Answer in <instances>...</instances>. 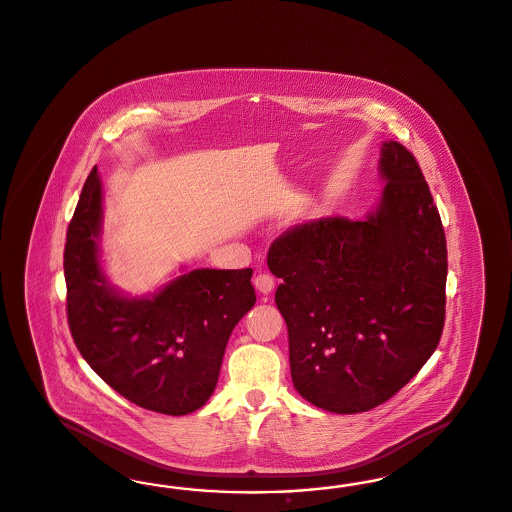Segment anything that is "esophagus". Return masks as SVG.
Here are the masks:
<instances>
[{
    "label": "esophagus",
    "mask_w": 512,
    "mask_h": 512,
    "mask_svg": "<svg viewBox=\"0 0 512 512\" xmlns=\"http://www.w3.org/2000/svg\"><path fill=\"white\" fill-rule=\"evenodd\" d=\"M253 285H255V289L259 291V293H263V295H268L272 289H274V278L270 276V274H257L255 276V280H253Z\"/></svg>",
    "instance_id": "1"
}]
</instances>
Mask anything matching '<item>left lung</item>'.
Here are the masks:
<instances>
[{
	"instance_id": "obj_1",
	"label": "left lung",
	"mask_w": 512,
	"mask_h": 512,
	"mask_svg": "<svg viewBox=\"0 0 512 512\" xmlns=\"http://www.w3.org/2000/svg\"><path fill=\"white\" fill-rule=\"evenodd\" d=\"M380 204L363 221L323 217L268 249L282 283L293 386L318 408L367 412L406 386L441 340L446 236L414 155L384 141Z\"/></svg>"
}]
</instances>
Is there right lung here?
Listing matches in <instances>:
<instances>
[{
	"label": "right lung",
	"mask_w": 512,
	"mask_h": 512,
	"mask_svg": "<svg viewBox=\"0 0 512 512\" xmlns=\"http://www.w3.org/2000/svg\"><path fill=\"white\" fill-rule=\"evenodd\" d=\"M102 183L90 172L71 217L64 276L77 350L130 403L183 416L212 397L236 323L255 304L251 268H196L151 297L132 299L100 265Z\"/></svg>",
	"instance_id": "obj_1"
}]
</instances>
